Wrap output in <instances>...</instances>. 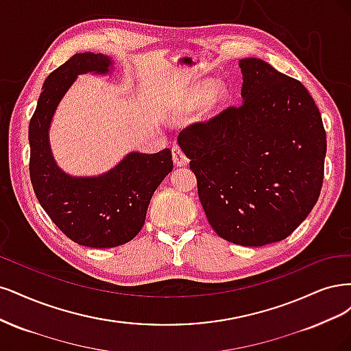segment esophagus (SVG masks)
<instances>
[{"label": "esophagus", "instance_id": "esophagus-1", "mask_svg": "<svg viewBox=\"0 0 351 351\" xmlns=\"http://www.w3.org/2000/svg\"><path fill=\"white\" fill-rule=\"evenodd\" d=\"M172 159L176 166H186L189 163L186 154L182 152V149H180L179 145L172 147Z\"/></svg>", "mask_w": 351, "mask_h": 351}]
</instances>
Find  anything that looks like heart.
Masks as SVG:
<instances>
[{
    "label": "heart",
    "instance_id": "obj_1",
    "mask_svg": "<svg viewBox=\"0 0 351 351\" xmlns=\"http://www.w3.org/2000/svg\"><path fill=\"white\" fill-rule=\"evenodd\" d=\"M224 97H226V90L223 87H217V84L213 82H206L195 90L194 95H192L191 106L195 108L201 104V101L207 100L208 108H216L221 104Z\"/></svg>",
    "mask_w": 351,
    "mask_h": 351
}]
</instances>
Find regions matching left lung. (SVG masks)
<instances>
[{"instance_id":"1","label":"left lung","mask_w":351,"mask_h":351,"mask_svg":"<svg viewBox=\"0 0 351 351\" xmlns=\"http://www.w3.org/2000/svg\"><path fill=\"white\" fill-rule=\"evenodd\" d=\"M242 105L192 123L178 143L211 228L236 245L280 242L321 194L326 135L300 82L259 58L239 61Z\"/></svg>"}]
</instances>
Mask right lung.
Instances as JSON below:
<instances>
[{
  "instance_id": "obj_1",
  "label": "right lung",
  "mask_w": 351,
  "mask_h": 351,
  "mask_svg": "<svg viewBox=\"0 0 351 351\" xmlns=\"http://www.w3.org/2000/svg\"><path fill=\"white\" fill-rule=\"evenodd\" d=\"M112 69L108 55H73L45 80L29 123V169L38 201L65 236L88 247H114L134 239L143 229L154 191L173 169L169 149L153 154L131 152L97 176H73L56 165L49 128L60 101L78 75H106Z\"/></svg>"
}]
</instances>
